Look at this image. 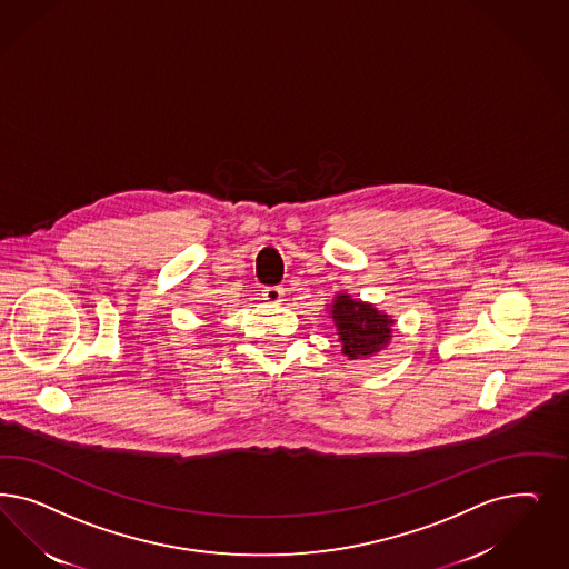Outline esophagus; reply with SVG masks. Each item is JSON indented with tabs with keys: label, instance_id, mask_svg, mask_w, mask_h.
Returning <instances> with one entry per match:
<instances>
[{
	"label": "esophagus",
	"instance_id": "1",
	"mask_svg": "<svg viewBox=\"0 0 569 569\" xmlns=\"http://www.w3.org/2000/svg\"><path fill=\"white\" fill-rule=\"evenodd\" d=\"M282 297H284V289L282 287H266L263 289V299L268 303H272V306H278L282 301Z\"/></svg>",
	"mask_w": 569,
	"mask_h": 569
}]
</instances>
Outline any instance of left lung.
Returning <instances> with one entry per match:
<instances>
[{
	"label": "left lung",
	"mask_w": 569,
	"mask_h": 569,
	"mask_svg": "<svg viewBox=\"0 0 569 569\" xmlns=\"http://www.w3.org/2000/svg\"><path fill=\"white\" fill-rule=\"evenodd\" d=\"M327 306L341 353L348 356V360H368L389 346L396 325L389 313L348 293L335 295Z\"/></svg>",
	"instance_id": "left-lung-1"
}]
</instances>
